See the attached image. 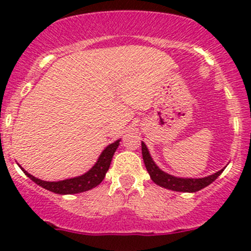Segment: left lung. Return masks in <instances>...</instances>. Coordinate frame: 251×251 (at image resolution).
<instances>
[{
    "instance_id": "8db88e82",
    "label": "left lung",
    "mask_w": 251,
    "mask_h": 251,
    "mask_svg": "<svg viewBox=\"0 0 251 251\" xmlns=\"http://www.w3.org/2000/svg\"><path fill=\"white\" fill-rule=\"evenodd\" d=\"M142 155H143V161L147 171L151 175V178L159 186L164 187V188L173 189V191L176 192L201 191V189L209 186L210 183H212L224 171V169H222V170L217 171L216 174L204 177V178H178V177L171 176V175L164 173L155 165V163H154L153 159L149 155L148 149H147L146 144L143 142H142Z\"/></svg>"
}]
</instances>
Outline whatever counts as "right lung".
<instances>
[{"label":"right lung","instance_id":"obj_1","mask_svg":"<svg viewBox=\"0 0 251 251\" xmlns=\"http://www.w3.org/2000/svg\"><path fill=\"white\" fill-rule=\"evenodd\" d=\"M119 142H120V140L109 144V146L103 151V153L100 154L98 161L95 164V166H93L88 173L82 175V176L74 177V178L64 179V181H58V182H47V181H42V179L36 178V177H34L32 175L26 173L23 168L20 169H22V170L24 171V174L26 175L29 178H31L35 183L41 186L42 188L47 189V191L53 192V193H57V194L81 193V192H86L88 191V189L95 188L96 186H98V184L103 181V178H104L105 174H107L108 169H109L110 166L114 153H115L116 148H118Z\"/></svg>","mask_w":251,"mask_h":251}]
</instances>
